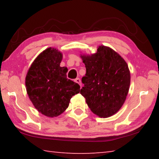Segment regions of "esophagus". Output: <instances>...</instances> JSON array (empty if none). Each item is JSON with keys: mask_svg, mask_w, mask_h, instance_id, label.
I'll list each match as a JSON object with an SVG mask.
<instances>
[{"mask_svg": "<svg viewBox=\"0 0 159 159\" xmlns=\"http://www.w3.org/2000/svg\"><path fill=\"white\" fill-rule=\"evenodd\" d=\"M74 80H75V82L77 83L78 84H79L80 87H81V82H80V79H79V78H76V79H75Z\"/></svg>", "mask_w": 159, "mask_h": 159, "instance_id": "esophagus-1", "label": "esophagus"}]
</instances>
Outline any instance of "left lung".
<instances>
[{"label":"left lung","mask_w":159,"mask_h":159,"mask_svg":"<svg viewBox=\"0 0 159 159\" xmlns=\"http://www.w3.org/2000/svg\"><path fill=\"white\" fill-rule=\"evenodd\" d=\"M86 69L80 94L91 111L100 118H108L124 104L130 84V72L119 54L105 45L97 52L80 55Z\"/></svg>","instance_id":"obj_1"}]
</instances>
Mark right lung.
<instances>
[{"instance_id":"right-lung-1","label":"right lung","mask_w":159,"mask_h":159,"mask_svg":"<svg viewBox=\"0 0 159 159\" xmlns=\"http://www.w3.org/2000/svg\"><path fill=\"white\" fill-rule=\"evenodd\" d=\"M63 55L48 48L37 56L26 74V93L38 111L53 118L68 108L70 99L80 92V85L66 78L67 69L61 67Z\"/></svg>"}]
</instances>
